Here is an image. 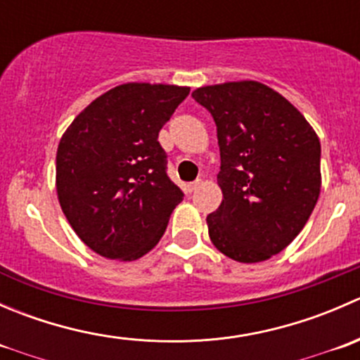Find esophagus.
<instances>
[{
	"label": "esophagus",
	"mask_w": 360,
	"mask_h": 360,
	"mask_svg": "<svg viewBox=\"0 0 360 360\" xmlns=\"http://www.w3.org/2000/svg\"><path fill=\"white\" fill-rule=\"evenodd\" d=\"M200 184H202V181L198 179V181H195V183H190V184H188V186H186V190L190 191V193H191V191L198 190V188H200Z\"/></svg>",
	"instance_id": "obj_1"
}]
</instances>
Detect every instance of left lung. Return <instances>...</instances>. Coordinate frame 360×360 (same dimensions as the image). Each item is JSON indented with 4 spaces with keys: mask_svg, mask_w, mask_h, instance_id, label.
Returning a JSON list of instances; mask_svg holds the SVG:
<instances>
[{
    "mask_svg": "<svg viewBox=\"0 0 360 360\" xmlns=\"http://www.w3.org/2000/svg\"><path fill=\"white\" fill-rule=\"evenodd\" d=\"M217 127L223 202L207 216L217 250L259 263L297 237L321 193V141L296 108L252 79L200 86Z\"/></svg>",
    "mask_w": 360,
    "mask_h": 360,
    "instance_id": "8db88e82",
    "label": "left lung"
}]
</instances>
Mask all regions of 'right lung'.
Masks as SVG:
<instances>
[{
  "label": "right lung",
  "instance_id": "1",
  "mask_svg": "<svg viewBox=\"0 0 360 360\" xmlns=\"http://www.w3.org/2000/svg\"><path fill=\"white\" fill-rule=\"evenodd\" d=\"M188 94V86L123 83L92 101L60 137L57 197L94 252L134 261L162 238L184 195L167 174L158 132Z\"/></svg>",
  "mask_w": 360,
  "mask_h": 360
}]
</instances>
